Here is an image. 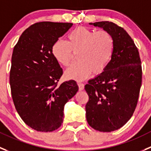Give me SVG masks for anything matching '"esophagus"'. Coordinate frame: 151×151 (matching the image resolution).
Returning a JSON list of instances; mask_svg holds the SVG:
<instances>
[{
  "label": "esophagus",
  "mask_w": 151,
  "mask_h": 151,
  "mask_svg": "<svg viewBox=\"0 0 151 151\" xmlns=\"http://www.w3.org/2000/svg\"><path fill=\"white\" fill-rule=\"evenodd\" d=\"M78 87H79V90L80 91H82V90L84 89V84L82 83H78Z\"/></svg>",
  "instance_id": "1"
}]
</instances>
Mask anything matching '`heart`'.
I'll list each match as a JSON object with an SVG mask.
<instances>
[{
	"instance_id": "b5f03b06",
	"label": "heart",
	"mask_w": 151,
	"mask_h": 151,
	"mask_svg": "<svg viewBox=\"0 0 151 151\" xmlns=\"http://www.w3.org/2000/svg\"><path fill=\"white\" fill-rule=\"evenodd\" d=\"M114 50V40L107 31L79 27L68 35V41L57 39L53 44L51 53L60 65L68 66L76 53V63L65 71L68 80H83L94 72L102 73L107 67Z\"/></svg>"
}]
</instances>
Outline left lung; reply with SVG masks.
I'll list each match as a JSON object with an SVG mask.
<instances>
[{"instance_id": "obj_1", "label": "left lung", "mask_w": 151, "mask_h": 151, "mask_svg": "<svg viewBox=\"0 0 151 151\" xmlns=\"http://www.w3.org/2000/svg\"><path fill=\"white\" fill-rule=\"evenodd\" d=\"M89 24L107 31L114 40V50L107 67L88 80L85 89L86 120L93 129L112 132L122 127L133 115L142 85L139 50L124 28L109 22Z\"/></svg>"}]
</instances>
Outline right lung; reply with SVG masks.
<instances>
[{
	"instance_id": "right-lung-1",
	"label": "right lung",
	"mask_w": 151,
	"mask_h": 151,
	"mask_svg": "<svg viewBox=\"0 0 151 151\" xmlns=\"http://www.w3.org/2000/svg\"><path fill=\"white\" fill-rule=\"evenodd\" d=\"M72 25L36 23L24 31L14 47L9 74L12 100L24 122L36 131L58 129L65 104L78 91L74 80L57 86L63 69L51 53L53 44Z\"/></svg>"
}]
</instances>
